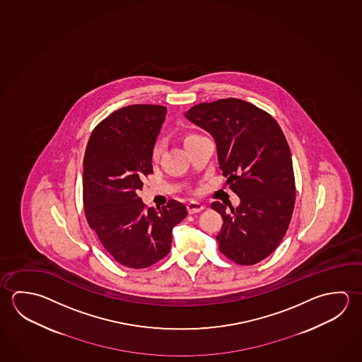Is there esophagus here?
I'll use <instances>...</instances> for the list:
<instances>
[{"label": "esophagus", "mask_w": 362, "mask_h": 362, "mask_svg": "<svg viewBox=\"0 0 362 362\" xmlns=\"http://www.w3.org/2000/svg\"><path fill=\"white\" fill-rule=\"evenodd\" d=\"M203 209H204V206H203L202 203L196 202V201H192V202L187 204V209H188L190 215L192 214H197V212H201Z\"/></svg>", "instance_id": "obj_1"}]
</instances>
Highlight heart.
<instances>
[{"mask_svg":"<svg viewBox=\"0 0 362 362\" xmlns=\"http://www.w3.org/2000/svg\"><path fill=\"white\" fill-rule=\"evenodd\" d=\"M196 134H188L187 137H185V141L190 140L192 137H194ZM163 153V142L161 141H156L155 144H153V147H151V160L153 161H158L160 159V155Z\"/></svg>","mask_w":362,"mask_h":362,"instance_id":"1","label":"heart"}]
</instances>
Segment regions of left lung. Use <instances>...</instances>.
<instances>
[{
    "label": "left lung",
    "instance_id": "left-lung-1",
    "mask_svg": "<svg viewBox=\"0 0 362 362\" xmlns=\"http://www.w3.org/2000/svg\"><path fill=\"white\" fill-rule=\"evenodd\" d=\"M185 117L214 136L222 174L240 198L235 209L211 203L223 221L216 236L220 252L240 266L259 263L284 239L295 206L285 134L266 110L235 98L197 104Z\"/></svg>",
    "mask_w": 362,
    "mask_h": 362
}]
</instances>
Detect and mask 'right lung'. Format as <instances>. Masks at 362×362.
Wrapping results in <instances>:
<instances>
[{
    "label": "right lung",
    "mask_w": 362,
    "mask_h": 362,
    "mask_svg": "<svg viewBox=\"0 0 362 362\" xmlns=\"http://www.w3.org/2000/svg\"><path fill=\"white\" fill-rule=\"evenodd\" d=\"M163 105L118 109L91 132L83 156V211L104 249L122 266L141 269L170 252L173 228L188 215L170 199L147 209L139 192L153 174L151 147L165 121Z\"/></svg>",
    "instance_id": "add662e5"
}]
</instances>
